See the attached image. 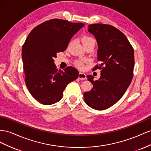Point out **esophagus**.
Wrapping results in <instances>:
<instances>
[{
    "label": "esophagus",
    "mask_w": 151,
    "mask_h": 151,
    "mask_svg": "<svg viewBox=\"0 0 151 151\" xmlns=\"http://www.w3.org/2000/svg\"><path fill=\"white\" fill-rule=\"evenodd\" d=\"M78 78L82 80H86L87 79V75H86V74H85L83 73H80L78 75Z\"/></svg>",
    "instance_id": "obj_1"
}]
</instances>
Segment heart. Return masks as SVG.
<instances>
[{
  "instance_id": "obj_1",
  "label": "heart",
  "mask_w": 151,
  "mask_h": 151,
  "mask_svg": "<svg viewBox=\"0 0 151 151\" xmlns=\"http://www.w3.org/2000/svg\"><path fill=\"white\" fill-rule=\"evenodd\" d=\"M81 41H82L83 45L87 44H89V43H92V42L95 43L94 38H92V37L88 36V35H84L82 37V38H81ZM76 64L77 66H78L80 68H81V69H82L84 67L83 63L81 61H76Z\"/></svg>"
}]
</instances>
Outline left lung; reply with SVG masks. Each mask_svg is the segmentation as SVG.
<instances>
[{
    "instance_id": "1",
    "label": "left lung",
    "mask_w": 151,
    "mask_h": 151,
    "mask_svg": "<svg viewBox=\"0 0 151 151\" xmlns=\"http://www.w3.org/2000/svg\"><path fill=\"white\" fill-rule=\"evenodd\" d=\"M88 32L98 44L97 59L101 64L92 70H101V77L93 80L91 90L83 93L86 104L92 109L104 110L116 104L131 83L134 68V50L124 34L113 26L97 23L89 24Z\"/></svg>"
}]
</instances>
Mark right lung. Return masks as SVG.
Wrapping results in <instances>:
<instances>
[{
  "label": "right lung",
  "mask_w": 151,
  "mask_h": 151,
  "mask_svg": "<svg viewBox=\"0 0 151 151\" xmlns=\"http://www.w3.org/2000/svg\"><path fill=\"white\" fill-rule=\"evenodd\" d=\"M84 25L52 19L34 28L26 39L22 47L25 83L40 104L50 105L59 101L68 84L78 77V71L72 66L58 70L54 59L67 49L73 36Z\"/></svg>",
  "instance_id": "add662e5"
}]
</instances>
